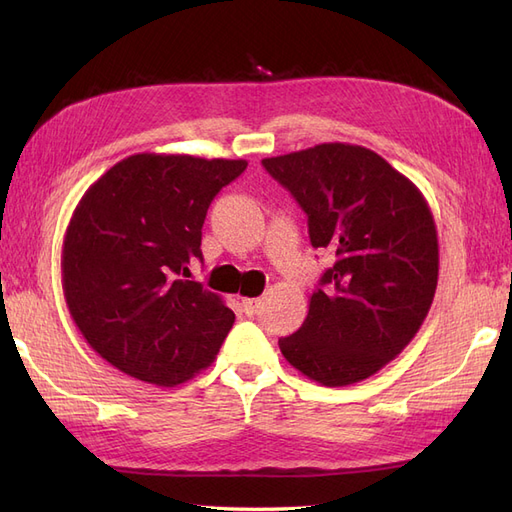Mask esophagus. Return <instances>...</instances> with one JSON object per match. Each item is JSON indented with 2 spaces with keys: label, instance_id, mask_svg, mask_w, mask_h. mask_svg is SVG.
Wrapping results in <instances>:
<instances>
[{
  "label": "esophagus",
  "instance_id": "obj_1",
  "mask_svg": "<svg viewBox=\"0 0 512 512\" xmlns=\"http://www.w3.org/2000/svg\"><path fill=\"white\" fill-rule=\"evenodd\" d=\"M241 305H243V309H245V314H256V309H258V305H260V299H241Z\"/></svg>",
  "mask_w": 512,
  "mask_h": 512
}]
</instances>
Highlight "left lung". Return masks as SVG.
I'll use <instances>...</instances> for the list:
<instances>
[{"label": "left lung", "mask_w": 512, "mask_h": 512, "mask_svg": "<svg viewBox=\"0 0 512 512\" xmlns=\"http://www.w3.org/2000/svg\"><path fill=\"white\" fill-rule=\"evenodd\" d=\"M307 213L309 239L337 256L309 297L284 359L322 386L374 376L421 329L440 247L427 198L376 151L322 143L262 160Z\"/></svg>", "instance_id": "1"}]
</instances>
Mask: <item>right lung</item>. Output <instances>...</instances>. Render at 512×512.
<instances>
[{"label": "right lung", "mask_w": 512, "mask_h": 512, "mask_svg": "<svg viewBox=\"0 0 512 512\" xmlns=\"http://www.w3.org/2000/svg\"><path fill=\"white\" fill-rule=\"evenodd\" d=\"M247 162L134 153L94 181L61 247V288L85 342L123 374L177 386L209 367L235 322L220 294L183 280L207 209Z\"/></svg>", "instance_id": "right-lung-1"}]
</instances>
